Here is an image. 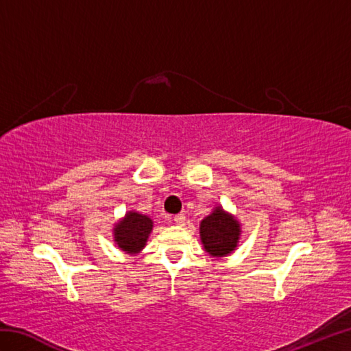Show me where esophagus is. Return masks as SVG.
<instances>
[{"instance_id":"obj_1","label":"esophagus","mask_w":351,"mask_h":351,"mask_svg":"<svg viewBox=\"0 0 351 351\" xmlns=\"http://www.w3.org/2000/svg\"><path fill=\"white\" fill-rule=\"evenodd\" d=\"M173 221H175V225H178V226H184V223H185V215H184V214H178V215H175V217H173Z\"/></svg>"}]
</instances>
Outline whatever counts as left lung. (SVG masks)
Here are the masks:
<instances>
[{
    "mask_svg": "<svg viewBox=\"0 0 351 351\" xmlns=\"http://www.w3.org/2000/svg\"><path fill=\"white\" fill-rule=\"evenodd\" d=\"M241 232L240 220L221 205H215L199 225L200 241L205 252L213 258L230 255L238 247Z\"/></svg>",
    "mask_w": 351,
    "mask_h": 351,
    "instance_id": "left-lung-1",
    "label": "left lung"
}]
</instances>
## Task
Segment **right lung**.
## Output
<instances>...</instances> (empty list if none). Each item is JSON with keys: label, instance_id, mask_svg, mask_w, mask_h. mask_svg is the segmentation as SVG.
I'll return each instance as SVG.
<instances>
[{"label": "right lung", "instance_id": "obj_1", "mask_svg": "<svg viewBox=\"0 0 351 351\" xmlns=\"http://www.w3.org/2000/svg\"><path fill=\"white\" fill-rule=\"evenodd\" d=\"M154 221L149 215L128 211L113 226V241L119 249L130 255H137L145 249L152 232Z\"/></svg>", "mask_w": 351, "mask_h": 351}]
</instances>
